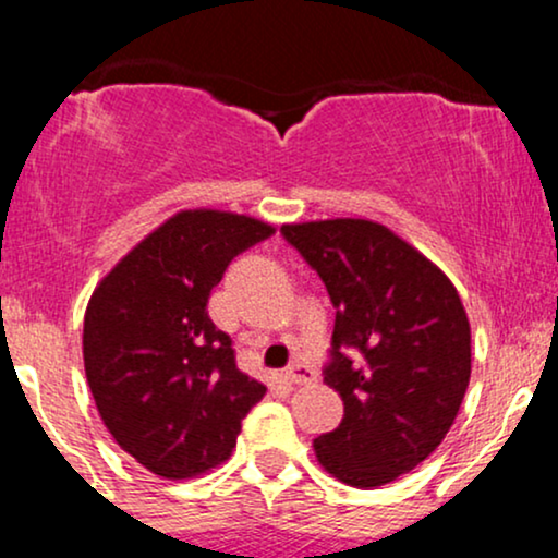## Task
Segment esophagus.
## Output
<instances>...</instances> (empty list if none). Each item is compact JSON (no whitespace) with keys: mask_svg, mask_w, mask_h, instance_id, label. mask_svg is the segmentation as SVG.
I'll return each instance as SVG.
<instances>
[{"mask_svg":"<svg viewBox=\"0 0 558 558\" xmlns=\"http://www.w3.org/2000/svg\"><path fill=\"white\" fill-rule=\"evenodd\" d=\"M286 377L291 383H299V386H306V383L317 380V373H315V369L306 367V364H291V367L286 369Z\"/></svg>","mask_w":558,"mask_h":558,"instance_id":"34e87169","label":"esophagus"}]
</instances>
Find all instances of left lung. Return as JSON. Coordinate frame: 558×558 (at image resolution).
<instances>
[{
    "label": "left lung",
    "instance_id": "obj_1",
    "mask_svg": "<svg viewBox=\"0 0 558 558\" xmlns=\"http://www.w3.org/2000/svg\"><path fill=\"white\" fill-rule=\"evenodd\" d=\"M280 230L338 310L325 383L341 396L343 420L315 438L317 462L354 488L393 483L440 446L470 386L472 332L459 291L375 220L336 217Z\"/></svg>",
    "mask_w": 558,
    "mask_h": 558
}]
</instances>
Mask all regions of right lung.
Returning <instances> with one entry per match:
<instances>
[{
    "label": "right lung",
    "mask_w": 558,
    "mask_h": 558,
    "mask_svg": "<svg viewBox=\"0 0 558 558\" xmlns=\"http://www.w3.org/2000/svg\"><path fill=\"white\" fill-rule=\"evenodd\" d=\"M272 233L257 217L181 209L96 283L83 317L88 388L114 444L151 475L189 480L226 462L265 396L207 301L230 259Z\"/></svg>",
    "instance_id": "obj_1"
}]
</instances>
